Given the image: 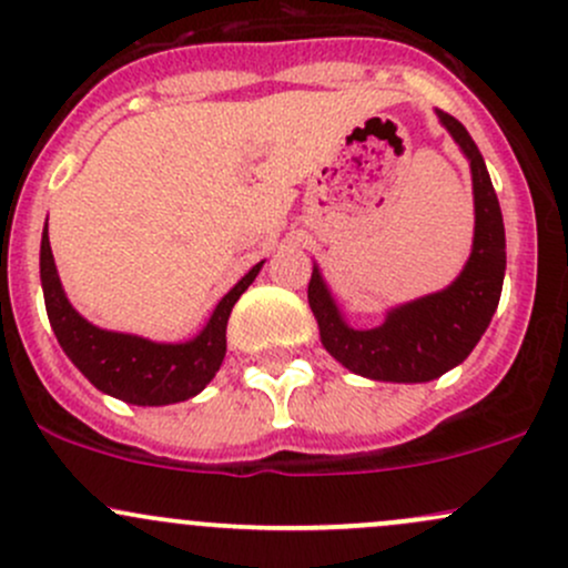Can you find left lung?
<instances>
[{
	"label": "left lung",
	"mask_w": 568,
	"mask_h": 568,
	"mask_svg": "<svg viewBox=\"0 0 568 568\" xmlns=\"http://www.w3.org/2000/svg\"><path fill=\"white\" fill-rule=\"evenodd\" d=\"M436 115L469 159L475 185V242L456 283L394 307L383 326L366 332L347 326L317 266L307 288L323 347L345 369L383 383H428L458 366L475 351L501 298L507 242L494 183L464 123L442 110Z\"/></svg>",
	"instance_id": "8db88e82"
}]
</instances>
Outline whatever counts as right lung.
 <instances>
[{"label":"right lung","instance_id":"1","mask_svg":"<svg viewBox=\"0 0 568 568\" xmlns=\"http://www.w3.org/2000/svg\"><path fill=\"white\" fill-rule=\"evenodd\" d=\"M261 266L264 261L255 264L217 302L207 326L193 339L180 342V345H164V342L142 339L134 334L104 332L85 321L61 288L51 240H48V223L40 245L42 294H45L48 321H51L61 351L70 355L72 364L89 377L93 388L126 404H136V407H164V404L185 402L204 390V385L215 377L223 364V355H226V323L232 307L236 298L245 294Z\"/></svg>","mask_w":568,"mask_h":568}]
</instances>
